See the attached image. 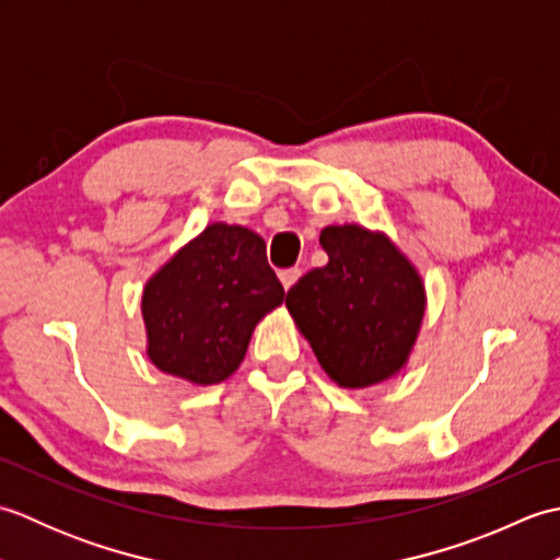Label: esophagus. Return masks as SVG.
<instances>
[{
  "mask_svg": "<svg viewBox=\"0 0 560 560\" xmlns=\"http://www.w3.org/2000/svg\"><path fill=\"white\" fill-rule=\"evenodd\" d=\"M301 269L299 267H291V269H283V271H279V279H281V283H283V289H291L293 287V283L295 281H299L301 279Z\"/></svg>",
  "mask_w": 560,
  "mask_h": 560,
  "instance_id": "1",
  "label": "esophagus"
}]
</instances>
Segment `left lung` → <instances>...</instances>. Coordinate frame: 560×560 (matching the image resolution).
I'll return each instance as SVG.
<instances>
[{
	"instance_id": "left-lung-1",
	"label": "left lung",
	"mask_w": 560,
	"mask_h": 560,
	"mask_svg": "<svg viewBox=\"0 0 560 560\" xmlns=\"http://www.w3.org/2000/svg\"><path fill=\"white\" fill-rule=\"evenodd\" d=\"M329 261L287 293V307L319 365L361 389L399 373L419 337L425 291L419 271L383 233L355 223L319 233Z\"/></svg>"
}]
</instances>
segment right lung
<instances>
[{
    "mask_svg": "<svg viewBox=\"0 0 560 560\" xmlns=\"http://www.w3.org/2000/svg\"><path fill=\"white\" fill-rule=\"evenodd\" d=\"M283 299L265 241L243 225L211 223L147 283L149 359L187 383L217 385L237 371L255 325Z\"/></svg>",
    "mask_w": 560,
    "mask_h": 560,
    "instance_id": "obj_1",
    "label": "right lung"
}]
</instances>
